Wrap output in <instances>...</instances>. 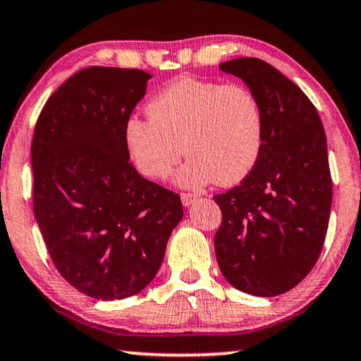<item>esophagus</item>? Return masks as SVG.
<instances>
[{
	"mask_svg": "<svg viewBox=\"0 0 361 361\" xmlns=\"http://www.w3.org/2000/svg\"><path fill=\"white\" fill-rule=\"evenodd\" d=\"M197 195L195 193H180V200H182V205L184 207H190L193 202L197 200Z\"/></svg>",
	"mask_w": 361,
	"mask_h": 361,
	"instance_id": "esophagus-1",
	"label": "esophagus"
}]
</instances>
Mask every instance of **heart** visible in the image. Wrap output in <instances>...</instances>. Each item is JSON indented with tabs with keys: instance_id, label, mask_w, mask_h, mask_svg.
<instances>
[{
	"instance_id": "1",
	"label": "heart",
	"mask_w": 361,
	"mask_h": 361,
	"mask_svg": "<svg viewBox=\"0 0 361 361\" xmlns=\"http://www.w3.org/2000/svg\"><path fill=\"white\" fill-rule=\"evenodd\" d=\"M146 116L127 120L123 140L135 168L149 179H166L185 151L179 185H234L262 151V107L239 82L179 78L151 99Z\"/></svg>"
}]
</instances>
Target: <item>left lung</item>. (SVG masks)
<instances>
[{
  "label": "left lung",
  "mask_w": 361,
  "mask_h": 361,
  "mask_svg": "<svg viewBox=\"0 0 361 361\" xmlns=\"http://www.w3.org/2000/svg\"><path fill=\"white\" fill-rule=\"evenodd\" d=\"M219 70L259 99L264 143L241 184L213 197L223 213L216 260L234 288L276 296L310 274L326 239L332 205L326 132L306 94L267 61L245 56Z\"/></svg>",
  "instance_id": "left-lung-1"
}]
</instances>
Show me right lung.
Segmentation results:
<instances>
[{"instance_id": "1", "label": "right lung", "mask_w": 361, "mask_h": 361, "mask_svg": "<svg viewBox=\"0 0 361 361\" xmlns=\"http://www.w3.org/2000/svg\"><path fill=\"white\" fill-rule=\"evenodd\" d=\"M151 75L91 66L66 80L34 130V215L55 267L94 300L146 288L184 216L180 197L128 163L123 127Z\"/></svg>"}]
</instances>
